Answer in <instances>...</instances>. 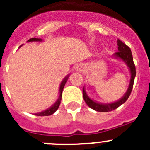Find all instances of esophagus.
Listing matches in <instances>:
<instances>
[{
  "mask_svg": "<svg viewBox=\"0 0 150 150\" xmlns=\"http://www.w3.org/2000/svg\"><path fill=\"white\" fill-rule=\"evenodd\" d=\"M83 69H84V67H83V64H78V65H76V67H75V70H76V71H77V72H82V71H83Z\"/></svg>",
  "mask_w": 150,
  "mask_h": 150,
  "instance_id": "34e87169",
  "label": "esophagus"
}]
</instances>
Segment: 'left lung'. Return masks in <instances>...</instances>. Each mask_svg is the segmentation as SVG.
<instances>
[{
	"mask_svg": "<svg viewBox=\"0 0 150 150\" xmlns=\"http://www.w3.org/2000/svg\"><path fill=\"white\" fill-rule=\"evenodd\" d=\"M118 44V50L119 51L116 52L114 53V56L118 59H120L122 60L126 64L128 67H129L130 72H131V80H130L129 86H128V90H127L126 93L125 94L124 96L120 100L118 101L113 102V103H110V104H100L96 101H94L93 100H91L89 97L86 95V91H85L84 88H83V95L84 100L87 104V105L91 108V109L95 110L98 112H109V111H112L113 110L116 109L118 107L121 106L122 104H124L125 102L128 100L129 98L131 92L133 88L134 81V77L136 76V68H135L134 63L133 61V57H132V51L131 49L127 46L126 44H125L123 42H122L120 40L118 39L117 40Z\"/></svg>",
	"mask_w": 150,
	"mask_h": 150,
	"instance_id": "8db88e82",
	"label": "left lung"
}]
</instances>
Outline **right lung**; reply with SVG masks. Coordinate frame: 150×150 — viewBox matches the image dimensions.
<instances>
[{"mask_svg": "<svg viewBox=\"0 0 150 150\" xmlns=\"http://www.w3.org/2000/svg\"><path fill=\"white\" fill-rule=\"evenodd\" d=\"M32 41H42V40L40 39V38H30V40H28V42H32ZM67 79H68V76H66V77L64 78L63 80H62V83H61V85H60V88H59V91H60L59 98V100H57L55 104H54V105L52 106V107H50V108H49V109L43 111V112H38V113H35V115H37V116H50V115L53 114L54 112H55V111L58 110V108H59V105H60V103H61L62 91H63L64 87V86H65V83H66V82H67Z\"/></svg>", "mask_w": 150, "mask_h": 150, "instance_id": "right-lung-1", "label": "right lung"}]
</instances>
